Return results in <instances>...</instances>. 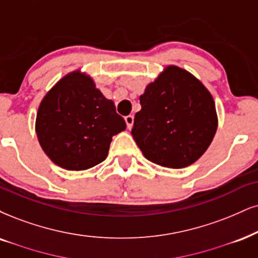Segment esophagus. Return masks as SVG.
<instances>
[{"label": "esophagus", "instance_id": "1", "mask_svg": "<svg viewBox=\"0 0 258 258\" xmlns=\"http://www.w3.org/2000/svg\"><path fill=\"white\" fill-rule=\"evenodd\" d=\"M124 119H125V123H126V126H128V129H132L133 124H134V116L129 114V116H126Z\"/></svg>", "mask_w": 258, "mask_h": 258}]
</instances>
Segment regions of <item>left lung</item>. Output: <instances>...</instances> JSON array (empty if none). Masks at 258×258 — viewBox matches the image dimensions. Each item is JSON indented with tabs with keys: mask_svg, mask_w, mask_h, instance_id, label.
<instances>
[{
	"mask_svg": "<svg viewBox=\"0 0 258 258\" xmlns=\"http://www.w3.org/2000/svg\"><path fill=\"white\" fill-rule=\"evenodd\" d=\"M133 138L146 159L170 168H183L199 160L218 129L211 92L191 73L165 67L140 95Z\"/></svg>",
	"mask_w": 258,
	"mask_h": 258,
	"instance_id": "1",
	"label": "left lung"
}]
</instances>
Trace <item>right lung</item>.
<instances>
[{
	"label": "right lung",
	"mask_w": 258,
	"mask_h": 258,
	"mask_svg": "<svg viewBox=\"0 0 258 258\" xmlns=\"http://www.w3.org/2000/svg\"><path fill=\"white\" fill-rule=\"evenodd\" d=\"M126 128L112 100L81 71L63 76L38 107L36 133L41 149L57 166L84 171L104 161L112 136Z\"/></svg>",
	"instance_id": "1"
}]
</instances>
